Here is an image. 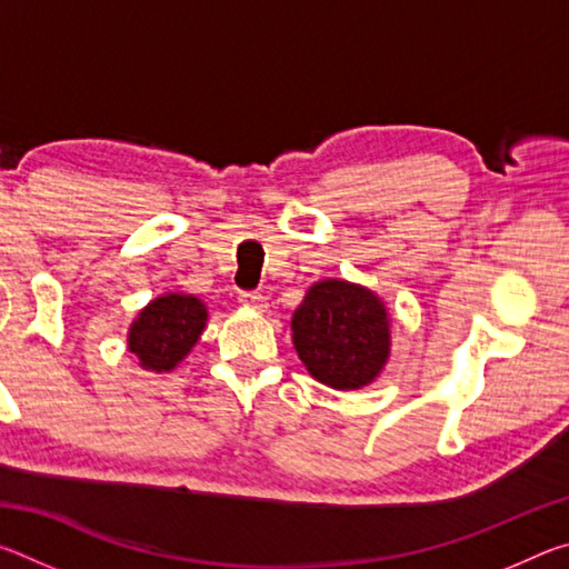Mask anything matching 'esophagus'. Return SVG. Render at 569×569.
<instances>
[{
  "label": "esophagus",
  "instance_id": "esophagus-1",
  "mask_svg": "<svg viewBox=\"0 0 569 569\" xmlns=\"http://www.w3.org/2000/svg\"><path fill=\"white\" fill-rule=\"evenodd\" d=\"M238 301L243 303V306H248V308H253V311H266V308H268L266 296L258 293V291H240L238 293Z\"/></svg>",
  "mask_w": 569,
  "mask_h": 569
}]
</instances>
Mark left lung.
<instances>
[{
	"label": "left lung",
	"instance_id": "obj_1",
	"mask_svg": "<svg viewBox=\"0 0 569 569\" xmlns=\"http://www.w3.org/2000/svg\"><path fill=\"white\" fill-rule=\"evenodd\" d=\"M298 359L331 389L369 387L389 361L387 306L369 288L339 278L313 283L291 319Z\"/></svg>",
	"mask_w": 569,
	"mask_h": 569
}]
</instances>
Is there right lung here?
<instances>
[{
	"label": "right lung",
	"instance_id": "add662e5",
	"mask_svg": "<svg viewBox=\"0 0 569 569\" xmlns=\"http://www.w3.org/2000/svg\"><path fill=\"white\" fill-rule=\"evenodd\" d=\"M208 323V308L196 296L166 293L150 301L128 331V349L142 369L172 371L198 343Z\"/></svg>",
	"mask_w": 569,
	"mask_h": 569
}]
</instances>
